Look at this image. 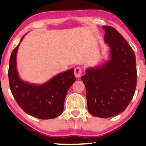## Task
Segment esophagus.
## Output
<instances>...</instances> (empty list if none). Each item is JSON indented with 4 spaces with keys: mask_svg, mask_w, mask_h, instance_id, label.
<instances>
[{
    "mask_svg": "<svg viewBox=\"0 0 146 146\" xmlns=\"http://www.w3.org/2000/svg\"><path fill=\"white\" fill-rule=\"evenodd\" d=\"M82 70L80 67H77L75 68L74 71L75 76H76V78H80V76H81V74H82Z\"/></svg>",
    "mask_w": 146,
    "mask_h": 146,
    "instance_id": "esophagus-1",
    "label": "esophagus"
}]
</instances>
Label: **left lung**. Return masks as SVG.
<instances>
[{
    "mask_svg": "<svg viewBox=\"0 0 146 146\" xmlns=\"http://www.w3.org/2000/svg\"><path fill=\"white\" fill-rule=\"evenodd\" d=\"M104 40L110 47V59L87 68L81 80L86 88L88 111L100 118L116 116L127 108L137 84L135 55L116 29L104 26Z\"/></svg>",
    "mask_w": 146,
    "mask_h": 146,
    "instance_id": "obj_1",
    "label": "left lung"
}]
</instances>
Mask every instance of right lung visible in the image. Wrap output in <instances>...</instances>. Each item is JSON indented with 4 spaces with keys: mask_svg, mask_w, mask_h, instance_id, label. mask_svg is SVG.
Returning a JSON list of instances; mask_svg holds the SVG:
<instances>
[{
    "mask_svg": "<svg viewBox=\"0 0 146 146\" xmlns=\"http://www.w3.org/2000/svg\"><path fill=\"white\" fill-rule=\"evenodd\" d=\"M19 44L20 42L11 55L8 72L10 89L14 98L19 107L30 116L40 119L56 118L64 111L66 95L76 80L74 69L59 74L40 85L23 81L19 78L16 66Z\"/></svg>",
    "mask_w": 146,
    "mask_h": 146,
    "instance_id": "add662e5",
    "label": "right lung"
}]
</instances>
